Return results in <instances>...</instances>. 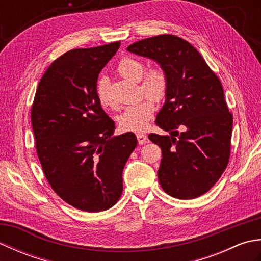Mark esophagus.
I'll return each mask as SVG.
<instances>
[{"label":"esophagus","mask_w":261,"mask_h":261,"mask_svg":"<svg viewBox=\"0 0 261 261\" xmlns=\"http://www.w3.org/2000/svg\"><path fill=\"white\" fill-rule=\"evenodd\" d=\"M137 139H138V142H139V145H142V143L148 142V137L146 135H142V134H138Z\"/></svg>","instance_id":"1"}]
</instances>
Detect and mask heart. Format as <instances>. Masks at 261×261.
Segmentation results:
<instances>
[{"mask_svg": "<svg viewBox=\"0 0 261 261\" xmlns=\"http://www.w3.org/2000/svg\"><path fill=\"white\" fill-rule=\"evenodd\" d=\"M119 75L132 82H140L141 91L148 97L135 105L125 108L118 118L121 130L140 132L146 130L154 112V102H160L168 92V76L162 67H153L146 71V66L140 59L132 56L122 58L116 66ZM97 98L103 108H115L110 95L109 82L102 79L97 84Z\"/></svg>", "mask_w": 261, "mask_h": 261, "instance_id": "heart-1", "label": "heart"}]
</instances>
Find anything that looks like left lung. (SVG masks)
<instances>
[{"label":"left lung","instance_id":"8db88e82","mask_svg":"<svg viewBox=\"0 0 261 261\" xmlns=\"http://www.w3.org/2000/svg\"><path fill=\"white\" fill-rule=\"evenodd\" d=\"M127 51L154 60L168 76L156 124L169 136H148L162 148L160 186L179 199L203 195L219 180L230 158L233 119L222 84L201 54L179 37L147 38Z\"/></svg>","mask_w":261,"mask_h":261}]
</instances>
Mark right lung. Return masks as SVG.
Instances as JSON below:
<instances>
[{
  "label": "right lung",
  "instance_id": "add662e5",
  "mask_svg": "<svg viewBox=\"0 0 261 261\" xmlns=\"http://www.w3.org/2000/svg\"><path fill=\"white\" fill-rule=\"evenodd\" d=\"M120 41L71 49L49 66L31 108L38 158L57 195L85 212L119 201L122 171L137 147L132 132L112 137L115 124L98 102V74Z\"/></svg>",
  "mask_w": 261,
  "mask_h": 261
}]
</instances>
